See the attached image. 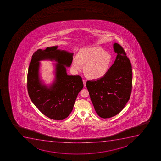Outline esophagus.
<instances>
[{
    "label": "esophagus",
    "mask_w": 161,
    "mask_h": 161,
    "mask_svg": "<svg viewBox=\"0 0 161 161\" xmlns=\"http://www.w3.org/2000/svg\"><path fill=\"white\" fill-rule=\"evenodd\" d=\"M83 85H84V86H86V80H83Z\"/></svg>",
    "instance_id": "esophagus-1"
}]
</instances>
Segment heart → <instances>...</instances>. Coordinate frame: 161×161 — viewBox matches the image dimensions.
<instances>
[{
	"instance_id": "1",
	"label": "heart",
	"mask_w": 161,
	"mask_h": 161,
	"mask_svg": "<svg viewBox=\"0 0 161 161\" xmlns=\"http://www.w3.org/2000/svg\"><path fill=\"white\" fill-rule=\"evenodd\" d=\"M111 63V57L101 48L94 47L85 48L78 53L72 61V69L75 72L85 70L90 78H101L108 71Z\"/></svg>"
}]
</instances>
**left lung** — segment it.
<instances>
[{
	"label": "left lung",
	"instance_id": "obj_1",
	"mask_svg": "<svg viewBox=\"0 0 161 161\" xmlns=\"http://www.w3.org/2000/svg\"><path fill=\"white\" fill-rule=\"evenodd\" d=\"M117 53L114 64L104 76L87 81L86 88L97 115L111 118L123 110L130 97L132 86V65L119 44H113Z\"/></svg>",
	"mask_w": 161,
	"mask_h": 161
}]
</instances>
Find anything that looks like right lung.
Wrapping results in <instances>:
<instances>
[{"mask_svg": "<svg viewBox=\"0 0 161 161\" xmlns=\"http://www.w3.org/2000/svg\"><path fill=\"white\" fill-rule=\"evenodd\" d=\"M58 46L38 49L34 53L29 64L27 89L29 97L42 114L51 119L62 120L70 115L78 93L83 88L79 75H67L73 53L57 49ZM54 60L55 78L49 86L43 84L39 75L40 60Z\"/></svg>", "mask_w": 161, "mask_h": 161, "instance_id": "obj_1", "label": "right lung"}]
</instances>
